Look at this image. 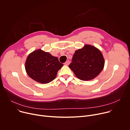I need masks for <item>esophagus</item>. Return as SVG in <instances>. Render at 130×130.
I'll list each match as a JSON object with an SVG mask.
<instances>
[{
  "label": "esophagus",
  "instance_id": "esophagus-1",
  "mask_svg": "<svg viewBox=\"0 0 130 130\" xmlns=\"http://www.w3.org/2000/svg\"><path fill=\"white\" fill-rule=\"evenodd\" d=\"M70 60H66V62L65 63V65H68L69 64H70Z\"/></svg>",
  "mask_w": 130,
  "mask_h": 130
}]
</instances>
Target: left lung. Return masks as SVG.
I'll list each match as a JSON object with an SVG mask.
<instances>
[{
  "mask_svg": "<svg viewBox=\"0 0 130 130\" xmlns=\"http://www.w3.org/2000/svg\"><path fill=\"white\" fill-rule=\"evenodd\" d=\"M69 67L82 80H91L102 71L105 60L101 52L96 47L85 45L75 51Z\"/></svg>",
  "mask_w": 130,
  "mask_h": 130,
  "instance_id": "1",
  "label": "left lung"
}]
</instances>
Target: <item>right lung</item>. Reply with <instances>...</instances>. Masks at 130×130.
I'll list each match as a JSON object with an SVG mask.
<instances>
[{
  "instance_id": "right-lung-1",
  "label": "right lung",
  "mask_w": 130,
  "mask_h": 130,
  "mask_svg": "<svg viewBox=\"0 0 130 130\" xmlns=\"http://www.w3.org/2000/svg\"><path fill=\"white\" fill-rule=\"evenodd\" d=\"M63 66L57 57L38 50L29 55L25 68L32 79L40 83L47 84L55 78L58 71Z\"/></svg>"
}]
</instances>
